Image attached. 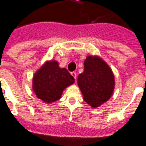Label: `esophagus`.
Here are the masks:
<instances>
[{
    "mask_svg": "<svg viewBox=\"0 0 146 146\" xmlns=\"http://www.w3.org/2000/svg\"><path fill=\"white\" fill-rule=\"evenodd\" d=\"M71 75L73 77V78H74V79L75 80H76V78H77V75H76V73H75V72H71Z\"/></svg>",
    "mask_w": 146,
    "mask_h": 146,
    "instance_id": "34e87169",
    "label": "esophagus"
}]
</instances>
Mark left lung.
Segmentation results:
<instances>
[{"mask_svg":"<svg viewBox=\"0 0 146 146\" xmlns=\"http://www.w3.org/2000/svg\"><path fill=\"white\" fill-rule=\"evenodd\" d=\"M78 86L84 100L93 108L109 100L115 86L114 75L106 63L99 57H87L84 72L79 75Z\"/></svg>","mask_w":146,"mask_h":146,"instance_id":"8db88e82","label":"left lung"}]
</instances>
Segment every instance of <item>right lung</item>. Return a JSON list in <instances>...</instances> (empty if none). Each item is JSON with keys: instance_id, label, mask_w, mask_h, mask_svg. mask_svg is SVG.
<instances>
[{"instance_id": "1", "label": "right lung", "mask_w": 146, "mask_h": 146, "mask_svg": "<svg viewBox=\"0 0 146 146\" xmlns=\"http://www.w3.org/2000/svg\"><path fill=\"white\" fill-rule=\"evenodd\" d=\"M74 82L66 68H60L56 61H50L35 73L33 89L38 98L51 103L60 99L64 89Z\"/></svg>"}]
</instances>
